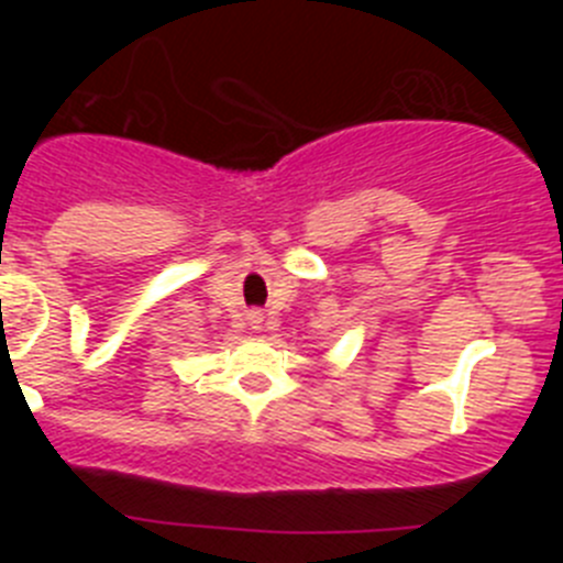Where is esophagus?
I'll return each mask as SVG.
<instances>
[{
	"label": "esophagus",
	"instance_id": "obj_1",
	"mask_svg": "<svg viewBox=\"0 0 563 563\" xmlns=\"http://www.w3.org/2000/svg\"><path fill=\"white\" fill-rule=\"evenodd\" d=\"M247 324H251V330H262V327H265V316L253 310L251 316H247Z\"/></svg>",
	"mask_w": 563,
	"mask_h": 563
}]
</instances>
